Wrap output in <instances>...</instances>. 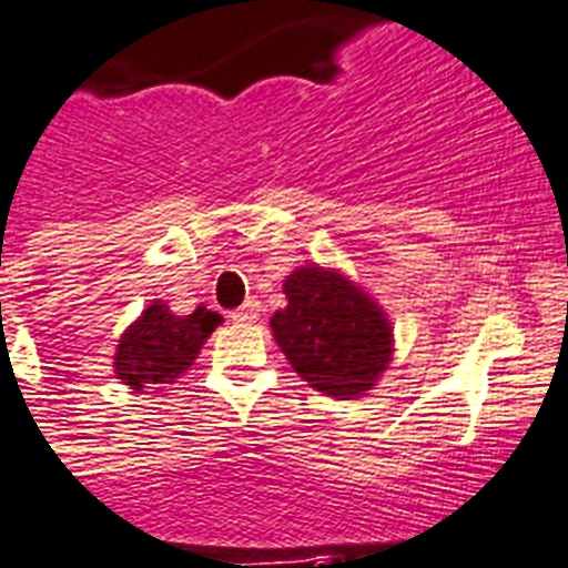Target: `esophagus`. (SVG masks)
Listing matches in <instances>:
<instances>
[{
  "instance_id": "esophagus-1",
  "label": "esophagus",
  "mask_w": 568,
  "mask_h": 568,
  "mask_svg": "<svg viewBox=\"0 0 568 568\" xmlns=\"http://www.w3.org/2000/svg\"><path fill=\"white\" fill-rule=\"evenodd\" d=\"M257 316H261V304H257L255 298H250V302L243 304V307H237V311L232 313L234 322H243V325H250V322H255Z\"/></svg>"
}]
</instances>
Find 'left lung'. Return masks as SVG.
<instances>
[{"instance_id":"obj_1","label":"left lung","mask_w":568,"mask_h":568,"mask_svg":"<svg viewBox=\"0 0 568 568\" xmlns=\"http://www.w3.org/2000/svg\"><path fill=\"white\" fill-rule=\"evenodd\" d=\"M287 307L270 327L295 374L316 392L339 400L368 395L395 357L392 318L334 266H295L284 278Z\"/></svg>"}]
</instances>
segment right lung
<instances>
[{"mask_svg":"<svg viewBox=\"0 0 568 568\" xmlns=\"http://www.w3.org/2000/svg\"><path fill=\"white\" fill-rule=\"evenodd\" d=\"M223 316L203 304L189 316H176L165 302H153L126 327L115 348V377L133 392L173 386L194 365Z\"/></svg>","mask_w":568,"mask_h":568,"instance_id":"right-lung-1","label":"right lung"}]
</instances>
